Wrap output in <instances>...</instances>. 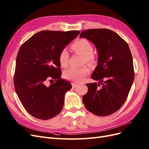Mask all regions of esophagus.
<instances>
[{"mask_svg": "<svg viewBox=\"0 0 149 149\" xmlns=\"http://www.w3.org/2000/svg\"><path fill=\"white\" fill-rule=\"evenodd\" d=\"M72 86H73V88H75L77 86H78V84H76V83H73V84H72Z\"/></svg>", "mask_w": 149, "mask_h": 149, "instance_id": "34e87169", "label": "esophagus"}]
</instances>
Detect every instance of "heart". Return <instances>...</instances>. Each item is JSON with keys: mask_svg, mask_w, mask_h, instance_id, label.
Segmentation results:
<instances>
[{"mask_svg": "<svg viewBox=\"0 0 149 149\" xmlns=\"http://www.w3.org/2000/svg\"><path fill=\"white\" fill-rule=\"evenodd\" d=\"M72 48L83 56V62L89 63H93L95 61V56L93 54V47L91 43L88 40L84 38L78 39L72 44ZM69 53L66 48H63L58 56V60L62 67H66L68 65ZM90 71L89 68L83 66L82 68H71L66 70L65 73V78L68 80L73 81L75 82H81Z\"/></svg>", "mask_w": 149, "mask_h": 149, "instance_id": "heart-1", "label": "heart"}]
</instances>
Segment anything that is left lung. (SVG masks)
<instances>
[{"label": "left lung", "mask_w": 149, "mask_h": 149, "mask_svg": "<svg viewBox=\"0 0 149 149\" xmlns=\"http://www.w3.org/2000/svg\"><path fill=\"white\" fill-rule=\"evenodd\" d=\"M79 37L89 40L97 49V65L91 78L100 82L86 84L88 91L83 96V102L94 114L111 115L124 104L134 79L129 45L118 34L106 29L84 30Z\"/></svg>", "instance_id": "8db88e82"}]
</instances>
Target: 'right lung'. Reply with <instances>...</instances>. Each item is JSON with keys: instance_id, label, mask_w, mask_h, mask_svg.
I'll return each mask as SVG.
<instances>
[{"instance_id": "obj_1", "label": "right lung", "mask_w": 149, "mask_h": 149, "mask_svg": "<svg viewBox=\"0 0 149 149\" xmlns=\"http://www.w3.org/2000/svg\"><path fill=\"white\" fill-rule=\"evenodd\" d=\"M80 31L43 30L22 44L16 58L14 86L25 110L35 118L47 120L58 115L71 83L60 78L58 56ZM49 79L56 83L45 85Z\"/></svg>"}]
</instances>
